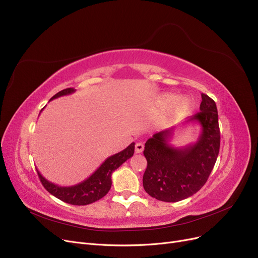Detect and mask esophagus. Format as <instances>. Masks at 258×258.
<instances>
[{
  "label": "esophagus",
  "instance_id": "obj_1",
  "mask_svg": "<svg viewBox=\"0 0 258 258\" xmlns=\"http://www.w3.org/2000/svg\"><path fill=\"white\" fill-rule=\"evenodd\" d=\"M144 149H145V146L142 145V144H140V142H138V144L135 145V152H136L137 154L141 153V152L144 151Z\"/></svg>",
  "mask_w": 258,
  "mask_h": 258
}]
</instances>
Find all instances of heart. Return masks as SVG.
I'll list each match as a JSON object with an SVG mask.
<instances>
[{
	"label": "heart",
	"mask_w": 258,
	"mask_h": 258,
	"mask_svg": "<svg viewBox=\"0 0 258 258\" xmlns=\"http://www.w3.org/2000/svg\"><path fill=\"white\" fill-rule=\"evenodd\" d=\"M189 101L185 98H180L175 100V97L172 94H164L157 100L156 107L158 109H167L170 107V113L171 116L174 118L182 117L186 114L189 110Z\"/></svg>",
	"instance_id": "1"
}]
</instances>
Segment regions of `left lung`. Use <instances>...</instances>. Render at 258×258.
I'll return each mask as SVG.
<instances>
[{
	"instance_id": "8db88e82",
	"label": "left lung",
	"mask_w": 258,
	"mask_h": 258,
	"mask_svg": "<svg viewBox=\"0 0 258 258\" xmlns=\"http://www.w3.org/2000/svg\"><path fill=\"white\" fill-rule=\"evenodd\" d=\"M200 110L184 122L201 125V134L194 144L180 148L171 145L175 127L156 133L147 140L144 154L148 166L142 183L152 198L178 202L198 192L206 183L220 149V130L216 103L204 93Z\"/></svg>"
}]
</instances>
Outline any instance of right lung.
<instances>
[{
  "label": "right lung",
  "instance_id": "1",
  "mask_svg": "<svg viewBox=\"0 0 258 258\" xmlns=\"http://www.w3.org/2000/svg\"><path fill=\"white\" fill-rule=\"evenodd\" d=\"M73 92H75L74 88L63 89L53 95L50 101L72 94ZM134 151L135 142H132L126 149L105 159L104 163L88 178L73 186H58L43 177L38 170L37 173L43 187L55 198L72 205H88L107 195L111 187L112 172L134 155Z\"/></svg>",
  "mask_w": 258,
  "mask_h": 258
}]
</instances>
